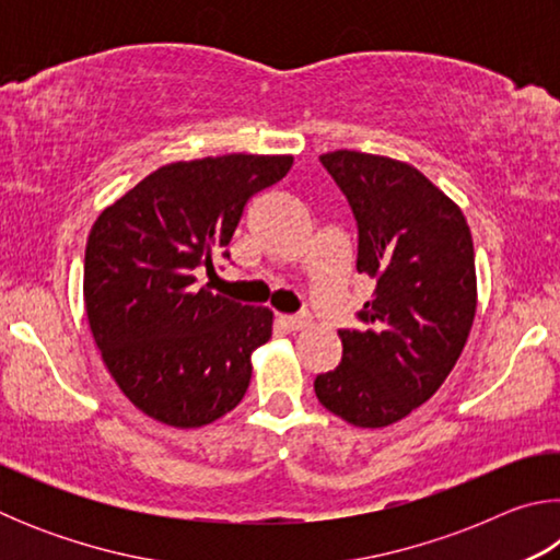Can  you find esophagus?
<instances>
[{
    "label": "esophagus",
    "mask_w": 560,
    "mask_h": 560,
    "mask_svg": "<svg viewBox=\"0 0 560 560\" xmlns=\"http://www.w3.org/2000/svg\"><path fill=\"white\" fill-rule=\"evenodd\" d=\"M277 324L283 328V330H301L303 326L308 324L306 316H279Z\"/></svg>",
    "instance_id": "esophagus-1"
}]
</instances>
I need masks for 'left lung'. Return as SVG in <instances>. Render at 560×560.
Listing matches in <instances>:
<instances>
[{"label":"left lung","instance_id":"1","mask_svg":"<svg viewBox=\"0 0 560 560\" xmlns=\"http://www.w3.org/2000/svg\"><path fill=\"white\" fill-rule=\"evenodd\" d=\"M320 165L358 226V273L373 279L343 358L314 383L318 402L355 428H387L428 402L457 363L477 311L467 220L420 170L336 150Z\"/></svg>","mask_w":560,"mask_h":560}]
</instances>
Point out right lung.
<instances>
[{
    "mask_svg": "<svg viewBox=\"0 0 560 560\" xmlns=\"http://www.w3.org/2000/svg\"><path fill=\"white\" fill-rule=\"evenodd\" d=\"M291 163L234 153L165 165L93 224L83 264L91 334L113 381L148 417L202 428L242 402L271 311L197 289L192 271L230 259L249 197Z\"/></svg>",
    "mask_w": 560,
    "mask_h": 560,
    "instance_id": "right-lung-1",
    "label": "right lung"
}]
</instances>
